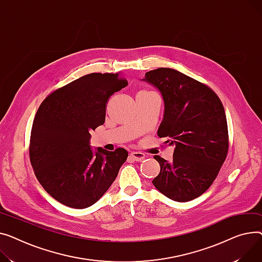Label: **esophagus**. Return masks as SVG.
Here are the masks:
<instances>
[{
  "mask_svg": "<svg viewBox=\"0 0 262 262\" xmlns=\"http://www.w3.org/2000/svg\"><path fill=\"white\" fill-rule=\"evenodd\" d=\"M129 158H130L132 161L141 162V161H143L146 157H145L144 153H142V152H136V151H134V152H131V153H130Z\"/></svg>",
  "mask_w": 262,
  "mask_h": 262,
  "instance_id": "1",
  "label": "esophagus"
}]
</instances>
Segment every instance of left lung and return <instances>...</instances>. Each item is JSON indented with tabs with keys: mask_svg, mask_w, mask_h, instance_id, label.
Instances as JSON below:
<instances>
[{
	"mask_svg": "<svg viewBox=\"0 0 262 262\" xmlns=\"http://www.w3.org/2000/svg\"><path fill=\"white\" fill-rule=\"evenodd\" d=\"M142 80L162 94L164 116L158 135L174 147L171 162L155 156L161 171L153 185L173 201H191L210 187L227 156L223 104L208 86L173 69L147 72Z\"/></svg>",
	"mask_w": 262,
	"mask_h": 262,
	"instance_id": "obj_1",
	"label": "left lung"
}]
</instances>
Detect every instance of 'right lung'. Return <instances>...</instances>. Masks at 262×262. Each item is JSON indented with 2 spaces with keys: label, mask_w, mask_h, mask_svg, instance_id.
I'll list each match as a JSON object with an SVG mask.
<instances>
[{
  "label": "right lung",
  "mask_w": 262,
  "mask_h": 262,
  "mask_svg": "<svg viewBox=\"0 0 262 262\" xmlns=\"http://www.w3.org/2000/svg\"><path fill=\"white\" fill-rule=\"evenodd\" d=\"M119 73H92L58 89L39 106L29 158L42 187L66 206L96 203L128 158L124 148L91 147V132L103 125L105 103L127 86Z\"/></svg>",
  "instance_id": "right-lung-1"
}]
</instances>
